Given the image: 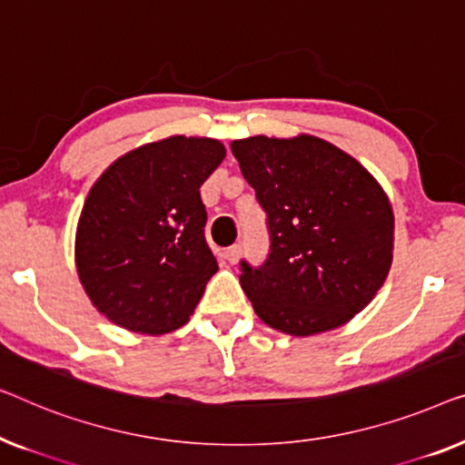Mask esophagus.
<instances>
[{
    "label": "esophagus",
    "instance_id": "34e87169",
    "mask_svg": "<svg viewBox=\"0 0 465 465\" xmlns=\"http://www.w3.org/2000/svg\"><path fill=\"white\" fill-rule=\"evenodd\" d=\"M242 252H244V248H242V244H233V246L227 248L225 257H227V261H230L232 265H235V263H238V261H240Z\"/></svg>",
    "mask_w": 465,
    "mask_h": 465
}]
</instances>
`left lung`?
Here are the masks:
<instances>
[{"label": "left lung", "mask_w": 465, "mask_h": 465, "mask_svg": "<svg viewBox=\"0 0 465 465\" xmlns=\"http://www.w3.org/2000/svg\"><path fill=\"white\" fill-rule=\"evenodd\" d=\"M265 211V261H240V284L272 329L295 337L337 329L388 278L394 214L388 195L351 155L316 136L232 143Z\"/></svg>", "instance_id": "8db88e82"}]
</instances>
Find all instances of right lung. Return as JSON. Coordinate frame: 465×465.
I'll use <instances>...</instances> for the list:
<instances>
[{"mask_svg":"<svg viewBox=\"0 0 465 465\" xmlns=\"http://www.w3.org/2000/svg\"><path fill=\"white\" fill-rule=\"evenodd\" d=\"M223 158L219 141L170 136L122 155L90 189L75 265L111 322L164 335L192 316L219 270L200 187Z\"/></svg>","mask_w":465,"mask_h":465,"instance_id":"right-lung-1","label":"right lung"}]
</instances>
